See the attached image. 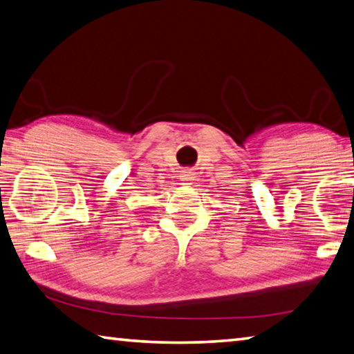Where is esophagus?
<instances>
[{"label":"esophagus","mask_w":354,"mask_h":354,"mask_svg":"<svg viewBox=\"0 0 354 354\" xmlns=\"http://www.w3.org/2000/svg\"><path fill=\"white\" fill-rule=\"evenodd\" d=\"M183 181H184V184H189L192 179H194V175H192L190 171H184V175H183Z\"/></svg>","instance_id":"1"}]
</instances>
